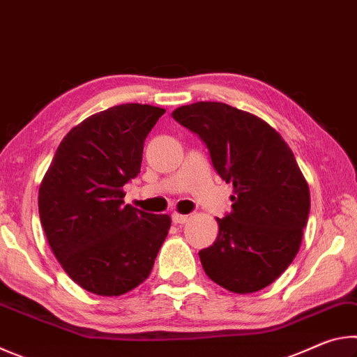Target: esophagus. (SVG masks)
Returning a JSON list of instances; mask_svg holds the SVG:
<instances>
[{"instance_id": "34e87169", "label": "esophagus", "mask_w": 357, "mask_h": 357, "mask_svg": "<svg viewBox=\"0 0 357 357\" xmlns=\"http://www.w3.org/2000/svg\"><path fill=\"white\" fill-rule=\"evenodd\" d=\"M172 220H173V223H185L187 220H189V215L173 213V214H172Z\"/></svg>"}]
</instances>
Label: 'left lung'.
<instances>
[{"label":"left lung","mask_w":357,"mask_h":357,"mask_svg":"<svg viewBox=\"0 0 357 357\" xmlns=\"http://www.w3.org/2000/svg\"><path fill=\"white\" fill-rule=\"evenodd\" d=\"M172 116L200 137L217 174L234 187L215 243L198 252L204 273L233 293L271 285L298 253L310 213L291 149L263 119L222 102L179 107Z\"/></svg>","instance_id":"left-lung-1"}]
</instances>
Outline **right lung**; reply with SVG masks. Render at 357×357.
I'll return each mask as SVG.
<instances>
[{"label":"right lung","instance_id":"right-lung-1","mask_svg":"<svg viewBox=\"0 0 357 357\" xmlns=\"http://www.w3.org/2000/svg\"><path fill=\"white\" fill-rule=\"evenodd\" d=\"M164 108L124 104L96 113L63 138L39 189V217L52 252L77 285L119 296L148 279L170 215L124 204L143 144Z\"/></svg>","mask_w":357,"mask_h":357}]
</instances>
